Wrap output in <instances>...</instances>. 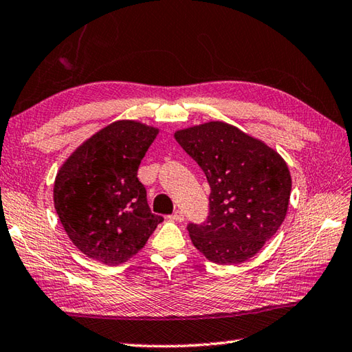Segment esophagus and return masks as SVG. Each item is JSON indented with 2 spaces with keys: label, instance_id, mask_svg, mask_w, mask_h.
Masks as SVG:
<instances>
[{
  "label": "esophagus",
  "instance_id": "esophagus-1",
  "mask_svg": "<svg viewBox=\"0 0 352 352\" xmlns=\"http://www.w3.org/2000/svg\"><path fill=\"white\" fill-rule=\"evenodd\" d=\"M170 219L175 220V221H184V214H182V211H176V212L171 214Z\"/></svg>",
  "mask_w": 352,
  "mask_h": 352
}]
</instances>
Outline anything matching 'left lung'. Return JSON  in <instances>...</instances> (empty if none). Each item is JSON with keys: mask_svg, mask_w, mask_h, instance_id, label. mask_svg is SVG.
<instances>
[{"mask_svg": "<svg viewBox=\"0 0 352 352\" xmlns=\"http://www.w3.org/2000/svg\"><path fill=\"white\" fill-rule=\"evenodd\" d=\"M210 184L205 223H190L192 245L217 264L249 260L276 234L289 208L292 177L279 153L223 121L175 133Z\"/></svg>", "mask_w": 352, "mask_h": 352, "instance_id": "left-lung-1", "label": "left lung"}]
</instances>
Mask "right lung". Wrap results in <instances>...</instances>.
<instances>
[{
	"instance_id": "right-lung-1",
	"label": "right lung",
	"mask_w": 352,
	"mask_h": 352,
	"mask_svg": "<svg viewBox=\"0 0 352 352\" xmlns=\"http://www.w3.org/2000/svg\"><path fill=\"white\" fill-rule=\"evenodd\" d=\"M157 132L140 121H116L77 147L57 173V216L74 246L92 260L126 263L164 220L150 211L136 176Z\"/></svg>"
}]
</instances>
